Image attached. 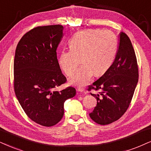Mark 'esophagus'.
Returning a JSON list of instances; mask_svg holds the SVG:
<instances>
[{"label":"esophagus","mask_w":151,"mask_h":151,"mask_svg":"<svg viewBox=\"0 0 151 151\" xmlns=\"http://www.w3.org/2000/svg\"><path fill=\"white\" fill-rule=\"evenodd\" d=\"M77 90L80 92H84V91H85L84 88H83V87H77Z\"/></svg>","instance_id":"obj_1"}]
</instances>
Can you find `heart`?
<instances>
[{"mask_svg": "<svg viewBox=\"0 0 151 151\" xmlns=\"http://www.w3.org/2000/svg\"><path fill=\"white\" fill-rule=\"evenodd\" d=\"M69 46L70 49L61 50L59 66L70 76L81 61L83 64L70 77V83L84 85L94 74L101 76L109 69L115 60L118 42L111 31L87 29L76 33L70 38Z\"/></svg>", "mask_w": 151, "mask_h": 151, "instance_id": "obj_1", "label": "heart"}]
</instances>
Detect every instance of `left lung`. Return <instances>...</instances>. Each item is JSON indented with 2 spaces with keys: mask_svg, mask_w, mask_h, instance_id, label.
Wrapping results in <instances>:
<instances>
[{
  "mask_svg": "<svg viewBox=\"0 0 151 151\" xmlns=\"http://www.w3.org/2000/svg\"><path fill=\"white\" fill-rule=\"evenodd\" d=\"M139 80L137 57L131 40L121 32L113 64L101 78L88 86V91H99L91 94L97 104L90 117L96 123L105 125L120 119L132 99Z\"/></svg>",
  "mask_w": 151,
  "mask_h": 151,
  "instance_id": "left-lung-1",
  "label": "left lung"
}]
</instances>
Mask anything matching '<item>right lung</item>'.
I'll use <instances>...</instances> for the list:
<instances>
[{"mask_svg": "<svg viewBox=\"0 0 151 151\" xmlns=\"http://www.w3.org/2000/svg\"><path fill=\"white\" fill-rule=\"evenodd\" d=\"M64 27L33 28L22 36L14 60V89L27 116L45 127L55 125L64 116V104L76 95V89H55L66 82L57 60V49Z\"/></svg>", "mask_w": 151, "mask_h": 151, "instance_id": "obj_1", "label": "right lung"}]
</instances>
